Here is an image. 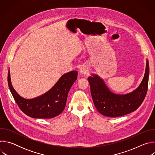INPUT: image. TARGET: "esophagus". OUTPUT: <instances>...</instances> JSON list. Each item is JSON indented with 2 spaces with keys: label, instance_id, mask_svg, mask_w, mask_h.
I'll list each match as a JSON object with an SVG mask.
<instances>
[{
  "label": "esophagus",
  "instance_id": "34e87169",
  "mask_svg": "<svg viewBox=\"0 0 155 155\" xmlns=\"http://www.w3.org/2000/svg\"><path fill=\"white\" fill-rule=\"evenodd\" d=\"M87 69L85 68V67H82L81 69H80V73L81 74H87Z\"/></svg>",
  "mask_w": 155,
  "mask_h": 155
}]
</instances>
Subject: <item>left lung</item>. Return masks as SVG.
Masks as SVG:
<instances>
[{
    "mask_svg": "<svg viewBox=\"0 0 155 155\" xmlns=\"http://www.w3.org/2000/svg\"><path fill=\"white\" fill-rule=\"evenodd\" d=\"M149 64L147 60L144 77L139 87L126 94H117L110 91L104 80L98 75L92 74L87 78L91 94L98 112L108 117H121L136 110L143 102L148 84Z\"/></svg>",
    "mask_w": 155,
    "mask_h": 155,
    "instance_id": "8db88e82",
    "label": "left lung"
}]
</instances>
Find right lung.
I'll list each match as a JSON object with an SVG mask.
<instances>
[{
    "mask_svg": "<svg viewBox=\"0 0 155 155\" xmlns=\"http://www.w3.org/2000/svg\"><path fill=\"white\" fill-rule=\"evenodd\" d=\"M78 72L71 71L64 74L46 93L31 99L20 96L13 88L8 72V84L13 98L21 111L34 118L48 119L61 114L65 107L69 91L77 79Z\"/></svg>",
    "mask_w": 155,
    "mask_h": 155,
    "instance_id": "obj_1",
    "label": "right lung"
}]
</instances>
